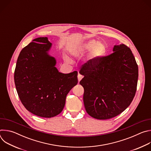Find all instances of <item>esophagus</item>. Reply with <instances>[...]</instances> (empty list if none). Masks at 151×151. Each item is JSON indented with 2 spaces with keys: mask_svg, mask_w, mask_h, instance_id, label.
Masks as SVG:
<instances>
[{
  "mask_svg": "<svg viewBox=\"0 0 151 151\" xmlns=\"http://www.w3.org/2000/svg\"><path fill=\"white\" fill-rule=\"evenodd\" d=\"M83 78V76L82 75H81L80 73H78V81L79 82Z\"/></svg>",
  "mask_w": 151,
  "mask_h": 151,
  "instance_id": "34e87169",
  "label": "esophagus"
}]
</instances>
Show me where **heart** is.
<instances>
[{
    "label": "heart",
    "instance_id": "1",
    "mask_svg": "<svg viewBox=\"0 0 151 151\" xmlns=\"http://www.w3.org/2000/svg\"><path fill=\"white\" fill-rule=\"evenodd\" d=\"M81 51H91L89 55V61L91 63H94L100 60L106 54V48L104 44L99 43L95 39H91L85 42L81 46ZM64 60L68 63L70 62L69 58L65 57Z\"/></svg>",
    "mask_w": 151,
    "mask_h": 151
}]
</instances>
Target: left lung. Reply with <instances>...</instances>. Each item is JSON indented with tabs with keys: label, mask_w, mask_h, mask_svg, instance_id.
Listing matches in <instances>:
<instances>
[{
	"label": "left lung",
	"mask_w": 151,
	"mask_h": 151,
	"mask_svg": "<svg viewBox=\"0 0 151 151\" xmlns=\"http://www.w3.org/2000/svg\"><path fill=\"white\" fill-rule=\"evenodd\" d=\"M113 53L98 61L85 63L79 73L84 88L86 111L97 119L114 118L130 106L135 96L138 66L131 50L124 44L115 45Z\"/></svg>",
	"instance_id": "obj_1"
}]
</instances>
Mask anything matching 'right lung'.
Here are the masks:
<instances>
[{
	"mask_svg": "<svg viewBox=\"0 0 151 151\" xmlns=\"http://www.w3.org/2000/svg\"><path fill=\"white\" fill-rule=\"evenodd\" d=\"M21 51L14 72L19 98L33 114L54 117L61 112L67 94L78 83V72L64 74L56 68L48 52L52 44L47 37L35 39Z\"/></svg>",
	"mask_w": 151,
	"mask_h": 151,
	"instance_id": "right-lung-1",
	"label": "right lung"
}]
</instances>
